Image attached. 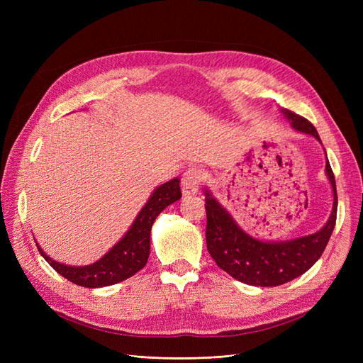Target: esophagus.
Instances as JSON below:
<instances>
[{
	"instance_id": "esophagus-1",
	"label": "esophagus",
	"mask_w": 363,
	"mask_h": 363,
	"mask_svg": "<svg viewBox=\"0 0 363 363\" xmlns=\"http://www.w3.org/2000/svg\"><path fill=\"white\" fill-rule=\"evenodd\" d=\"M203 171L199 168H189L183 174V179H182V192L184 196H189V195H195L199 192L200 184L203 182Z\"/></svg>"
}]
</instances>
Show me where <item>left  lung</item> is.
I'll list each match as a JSON object with an SVG mask.
<instances>
[{"instance_id": "1", "label": "left lung", "mask_w": 363, "mask_h": 363, "mask_svg": "<svg viewBox=\"0 0 363 363\" xmlns=\"http://www.w3.org/2000/svg\"><path fill=\"white\" fill-rule=\"evenodd\" d=\"M281 113L294 130L321 142L316 128L306 118L286 108H281ZM325 175L333 191L332 213L325 225L316 233L288 240H262L248 235L206 188V242L216 265L233 279L260 288L280 286L311 269L324 252L336 224V182L328 160L325 162Z\"/></svg>"}]
</instances>
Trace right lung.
I'll list each match as a JSON object with an SVG mask.
<instances>
[{
  "label": "right lung",
  "instance_id": "add662e5",
  "mask_svg": "<svg viewBox=\"0 0 363 363\" xmlns=\"http://www.w3.org/2000/svg\"><path fill=\"white\" fill-rule=\"evenodd\" d=\"M182 199L180 180L175 177L163 183L152 191L145 206L140 208L133 224L130 225L127 233L121 240L108 250L106 255L91 265L71 267L65 263L52 260L39 244L38 250L50 265L67 280L84 288H103L111 284L124 281L135 276L147 265L150 256V233L152 223L156 221L159 213L169 204Z\"/></svg>",
  "mask_w": 363,
  "mask_h": 363
}]
</instances>
